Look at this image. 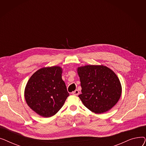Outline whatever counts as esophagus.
I'll use <instances>...</instances> for the list:
<instances>
[{
	"instance_id": "obj_1",
	"label": "esophagus",
	"mask_w": 146,
	"mask_h": 146,
	"mask_svg": "<svg viewBox=\"0 0 146 146\" xmlns=\"http://www.w3.org/2000/svg\"><path fill=\"white\" fill-rule=\"evenodd\" d=\"M72 94L74 95H78L79 94V91L78 90H75L74 92H72Z\"/></svg>"
}]
</instances>
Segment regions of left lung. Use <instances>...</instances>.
Here are the masks:
<instances>
[{
  "label": "left lung",
  "instance_id": "8db88e82",
  "mask_svg": "<svg viewBox=\"0 0 146 146\" xmlns=\"http://www.w3.org/2000/svg\"><path fill=\"white\" fill-rule=\"evenodd\" d=\"M83 105L92 112L102 113L110 110L119 101L122 93L120 81L111 69L103 65L79 67Z\"/></svg>",
  "mask_w": 146,
  "mask_h": 146
}]
</instances>
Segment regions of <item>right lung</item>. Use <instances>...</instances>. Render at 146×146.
Returning <instances> with one entry per match:
<instances>
[{"label": "right lung", "mask_w": 146, "mask_h": 146, "mask_svg": "<svg viewBox=\"0 0 146 146\" xmlns=\"http://www.w3.org/2000/svg\"><path fill=\"white\" fill-rule=\"evenodd\" d=\"M60 66L42 67L28 80L24 96L27 105L39 115L48 118L62 108L69 94Z\"/></svg>", "instance_id": "add662e5"}]
</instances>
